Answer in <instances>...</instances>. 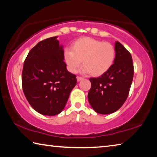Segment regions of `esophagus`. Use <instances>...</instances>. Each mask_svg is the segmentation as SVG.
<instances>
[{"label":"esophagus","mask_w":157,"mask_h":157,"mask_svg":"<svg viewBox=\"0 0 157 157\" xmlns=\"http://www.w3.org/2000/svg\"><path fill=\"white\" fill-rule=\"evenodd\" d=\"M82 79H83V78H82V77H79V76L77 77V81L78 82L81 81V80H82Z\"/></svg>","instance_id":"obj_1"}]
</instances>
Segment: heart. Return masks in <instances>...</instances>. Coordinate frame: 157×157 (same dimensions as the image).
<instances>
[{
  "label": "heart",
  "instance_id": "heart-1",
  "mask_svg": "<svg viewBox=\"0 0 157 157\" xmlns=\"http://www.w3.org/2000/svg\"><path fill=\"white\" fill-rule=\"evenodd\" d=\"M116 50L109 42L91 37H82L73 42L71 50L63 52V59L71 73H76L83 63L82 71L94 76L107 72L114 62Z\"/></svg>",
  "mask_w": 157,
  "mask_h": 157
}]
</instances>
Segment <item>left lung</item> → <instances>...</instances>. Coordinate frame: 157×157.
<instances>
[{
  "label": "left lung",
  "instance_id": "obj_1",
  "mask_svg": "<svg viewBox=\"0 0 157 157\" xmlns=\"http://www.w3.org/2000/svg\"><path fill=\"white\" fill-rule=\"evenodd\" d=\"M116 57L111 67L98 78H90L88 100L94 110L109 114L118 110L127 100L134 77L130 52L120 42L115 43Z\"/></svg>",
  "mask_w": 157,
  "mask_h": 157
}]
</instances>
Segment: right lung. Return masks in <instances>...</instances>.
Listing matches in <instances>:
<instances>
[{
	"label": "right lung",
	"mask_w": 157,
	"mask_h": 157,
	"mask_svg": "<svg viewBox=\"0 0 157 157\" xmlns=\"http://www.w3.org/2000/svg\"><path fill=\"white\" fill-rule=\"evenodd\" d=\"M57 36L39 42L23 64L22 87L26 99L37 112L55 116L62 112L77 83L63 62V50Z\"/></svg>",
	"instance_id": "right-lung-1"
}]
</instances>
